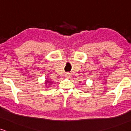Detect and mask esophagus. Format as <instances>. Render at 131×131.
Segmentation results:
<instances>
[{
  "label": "esophagus",
  "mask_w": 131,
  "mask_h": 131,
  "mask_svg": "<svg viewBox=\"0 0 131 131\" xmlns=\"http://www.w3.org/2000/svg\"><path fill=\"white\" fill-rule=\"evenodd\" d=\"M71 76V74L70 73H66L65 74V77L66 78H70Z\"/></svg>",
  "instance_id": "1"
}]
</instances>
